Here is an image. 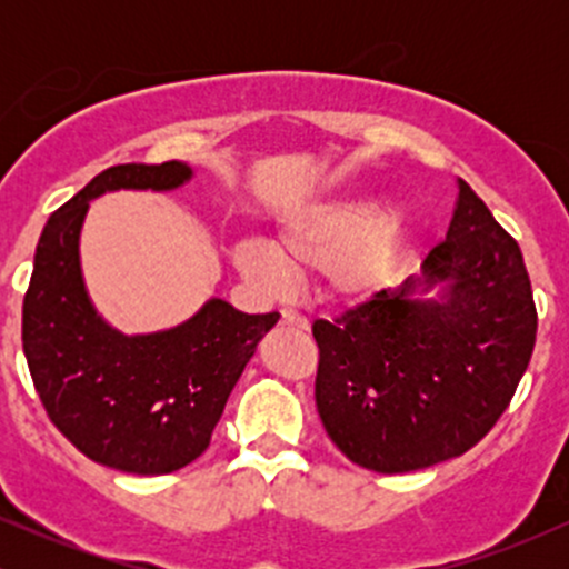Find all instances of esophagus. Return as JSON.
<instances>
[{
    "label": "esophagus",
    "mask_w": 569,
    "mask_h": 569,
    "mask_svg": "<svg viewBox=\"0 0 569 569\" xmlns=\"http://www.w3.org/2000/svg\"><path fill=\"white\" fill-rule=\"evenodd\" d=\"M280 323L307 331V321L302 316H299V312H293V310H280Z\"/></svg>",
    "instance_id": "obj_1"
}]
</instances>
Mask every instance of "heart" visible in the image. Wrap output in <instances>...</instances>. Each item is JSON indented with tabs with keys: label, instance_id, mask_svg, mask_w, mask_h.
I'll use <instances>...</instances> for the list:
<instances>
[{
	"label": "heart",
	"instance_id": "1",
	"mask_svg": "<svg viewBox=\"0 0 569 569\" xmlns=\"http://www.w3.org/2000/svg\"><path fill=\"white\" fill-rule=\"evenodd\" d=\"M409 221L396 202L329 198L305 202L278 221L270 248L243 240L232 264L253 289L280 293L291 276H323L335 305L356 307L393 283L407 253Z\"/></svg>",
	"mask_w": 569,
	"mask_h": 569
}]
</instances>
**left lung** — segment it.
<instances>
[{"instance_id": "obj_1", "label": "left lung", "mask_w": 569, "mask_h": 569, "mask_svg": "<svg viewBox=\"0 0 569 569\" xmlns=\"http://www.w3.org/2000/svg\"><path fill=\"white\" fill-rule=\"evenodd\" d=\"M396 291L316 321V407L356 466L409 473L481 441L511 401L538 331L519 243L460 181L447 240Z\"/></svg>"}]
</instances>
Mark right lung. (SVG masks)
Masks as SVG:
<instances>
[{
	"label": "right lung",
	"mask_w": 569,
	"mask_h": 569,
	"mask_svg": "<svg viewBox=\"0 0 569 569\" xmlns=\"http://www.w3.org/2000/svg\"><path fill=\"white\" fill-rule=\"evenodd\" d=\"M181 160L107 168L61 206L37 243L23 299V352L50 420L90 460L162 476L206 452L234 382L278 323L211 297L171 329L126 335L90 299L80 234L90 200L120 189L173 192L192 181Z\"/></svg>",
	"instance_id": "right-lung-1"
}]
</instances>
